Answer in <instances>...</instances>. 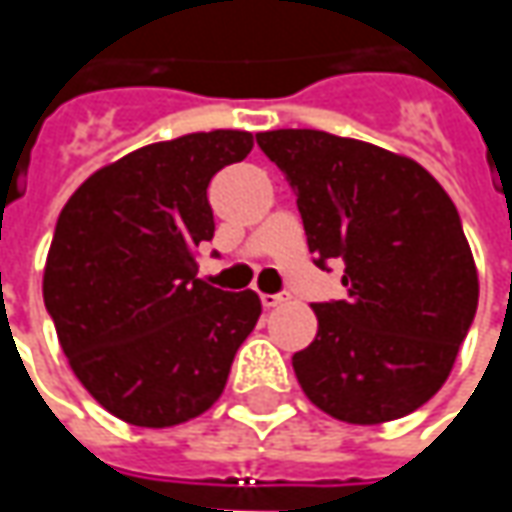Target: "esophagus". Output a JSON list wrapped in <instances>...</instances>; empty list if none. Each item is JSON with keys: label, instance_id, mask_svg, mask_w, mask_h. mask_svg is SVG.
<instances>
[{"label": "esophagus", "instance_id": "34e87169", "mask_svg": "<svg viewBox=\"0 0 512 512\" xmlns=\"http://www.w3.org/2000/svg\"><path fill=\"white\" fill-rule=\"evenodd\" d=\"M282 302H287V293H262V305L270 310V307H279Z\"/></svg>", "mask_w": 512, "mask_h": 512}]
</instances>
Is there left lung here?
Listing matches in <instances>:
<instances>
[{"instance_id": "1", "label": "left lung", "mask_w": 512, "mask_h": 512, "mask_svg": "<svg viewBox=\"0 0 512 512\" xmlns=\"http://www.w3.org/2000/svg\"><path fill=\"white\" fill-rule=\"evenodd\" d=\"M287 176L316 265L342 262L347 299L313 305L316 339L293 356L305 396L347 424H382L447 382L479 305L459 210L399 153L325 130L256 133Z\"/></svg>"}]
</instances>
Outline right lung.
<instances>
[{"label": "right lung", "mask_w": 512, "mask_h": 512, "mask_svg": "<svg viewBox=\"0 0 512 512\" xmlns=\"http://www.w3.org/2000/svg\"><path fill=\"white\" fill-rule=\"evenodd\" d=\"M250 148L247 130L145 145L88 176L59 213L45 307L76 379L122 422L202 416L259 322L253 290L196 279V247L216 230L207 185Z\"/></svg>", "instance_id": "obj_1"}]
</instances>
